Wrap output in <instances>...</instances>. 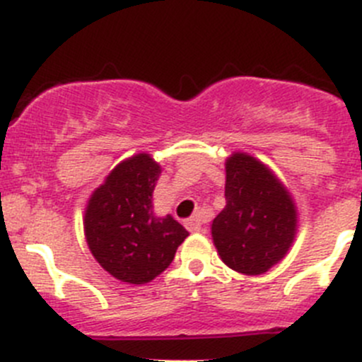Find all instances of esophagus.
Here are the masks:
<instances>
[{"label":"esophagus","instance_id":"obj_1","mask_svg":"<svg viewBox=\"0 0 362 362\" xmlns=\"http://www.w3.org/2000/svg\"><path fill=\"white\" fill-rule=\"evenodd\" d=\"M185 228H187L191 233H203L204 231V215L203 214L192 215L191 218H187V221H185Z\"/></svg>","mask_w":362,"mask_h":362}]
</instances>
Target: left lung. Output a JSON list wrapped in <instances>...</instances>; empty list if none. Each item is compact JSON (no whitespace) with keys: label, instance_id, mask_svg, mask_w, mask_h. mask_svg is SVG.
<instances>
[{"label":"left lung","instance_id":"obj_1","mask_svg":"<svg viewBox=\"0 0 362 362\" xmlns=\"http://www.w3.org/2000/svg\"><path fill=\"white\" fill-rule=\"evenodd\" d=\"M298 231L291 192L245 152L226 159V206L211 222L222 261L243 275H262L282 261Z\"/></svg>","mask_w":362,"mask_h":362}]
</instances>
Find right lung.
Returning <instances> with one entry per match:
<instances>
[{
	"instance_id": "right-lung-1",
	"label": "right lung",
	"mask_w": 362,
	"mask_h": 362,
	"mask_svg": "<svg viewBox=\"0 0 362 362\" xmlns=\"http://www.w3.org/2000/svg\"><path fill=\"white\" fill-rule=\"evenodd\" d=\"M159 175L151 156L136 154L117 164L87 203L83 231L90 254L120 282L154 280L189 236L171 215L154 214L152 192Z\"/></svg>"
}]
</instances>
